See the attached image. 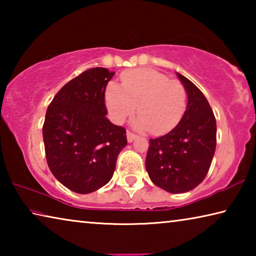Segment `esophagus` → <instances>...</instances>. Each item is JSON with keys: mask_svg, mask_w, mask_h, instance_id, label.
<instances>
[{"mask_svg": "<svg viewBox=\"0 0 256 256\" xmlns=\"http://www.w3.org/2000/svg\"><path fill=\"white\" fill-rule=\"evenodd\" d=\"M126 136H128V142H132V141L134 140V138H136V134L132 133L131 131H128V132H126Z\"/></svg>", "mask_w": 256, "mask_h": 256, "instance_id": "obj_1", "label": "esophagus"}]
</instances>
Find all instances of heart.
<instances>
[{
  "instance_id": "heart-1",
  "label": "heart",
  "mask_w": 256,
  "mask_h": 256,
  "mask_svg": "<svg viewBox=\"0 0 256 256\" xmlns=\"http://www.w3.org/2000/svg\"><path fill=\"white\" fill-rule=\"evenodd\" d=\"M122 89L110 84L106 89V105L112 120L122 123L138 106L136 126L154 134L172 131L183 118L188 106L184 84L170 80L152 68H136L120 76Z\"/></svg>"
}]
</instances>
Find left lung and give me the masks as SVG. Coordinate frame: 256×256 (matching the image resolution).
I'll list each match as a JSON object with an SVG mask.
<instances>
[{
  "label": "left lung",
  "instance_id": "1",
  "mask_svg": "<svg viewBox=\"0 0 256 256\" xmlns=\"http://www.w3.org/2000/svg\"><path fill=\"white\" fill-rule=\"evenodd\" d=\"M188 92L186 110L170 133L150 138L146 170L154 185L170 193H185L206 178L216 144L214 112L204 94L180 74Z\"/></svg>",
  "mask_w": 256,
  "mask_h": 256
}]
</instances>
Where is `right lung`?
<instances>
[{
  "label": "right lung",
  "instance_id": "add662e5",
  "mask_svg": "<svg viewBox=\"0 0 256 256\" xmlns=\"http://www.w3.org/2000/svg\"><path fill=\"white\" fill-rule=\"evenodd\" d=\"M115 72L92 68L68 81L47 108L42 125L46 160L60 183L88 194L110 180L126 131L107 120L106 86Z\"/></svg>",
  "mask_w": 256,
  "mask_h": 256
}]
</instances>
